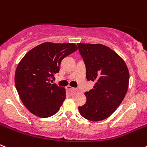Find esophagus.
Returning a JSON list of instances; mask_svg holds the SVG:
<instances>
[{
  "instance_id": "obj_1",
  "label": "esophagus",
  "mask_w": 147,
  "mask_h": 147,
  "mask_svg": "<svg viewBox=\"0 0 147 147\" xmlns=\"http://www.w3.org/2000/svg\"><path fill=\"white\" fill-rule=\"evenodd\" d=\"M66 90H74V91H77V89L72 88V87L69 86V85L66 87Z\"/></svg>"
}]
</instances>
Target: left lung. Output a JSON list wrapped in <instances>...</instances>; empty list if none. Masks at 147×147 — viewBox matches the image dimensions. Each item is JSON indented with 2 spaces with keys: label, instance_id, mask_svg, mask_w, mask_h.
Segmentation results:
<instances>
[{
  "label": "left lung",
  "instance_id": "1",
  "mask_svg": "<svg viewBox=\"0 0 147 147\" xmlns=\"http://www.w3.org/2000/svg\"><path fill=\"white\" fill-rule=\"evenodd\" d=\"M86 67V78L95 82L93 89L85 92L87 101L79 107L82 117L98 121L112 115L128 90L129 74L124 59L102 44L78 43Z\"/></svg>",
  "mask_w": 147,
  "mask_h": 147
}]
</instances>
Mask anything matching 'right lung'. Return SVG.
<instances>
[{
    "mask_svg": "<svg viewBox=\"0 0 147 147\" xmlns=\"http://www.w3.org/2000/svg\"><path fill=\"white\" fill-rule=\"evenodd\" d=\"M74 43L43 42L30 50L16 68L15 82L22 102L34 115H54L66 98L65 89L51 84L61 62L77 50Z\"/></svg>",
    "mask_w": 147,
    "mask_h": 147,
    "instance_id": "right-lung-1",
    "label": "right lung"
}]
</instances>
